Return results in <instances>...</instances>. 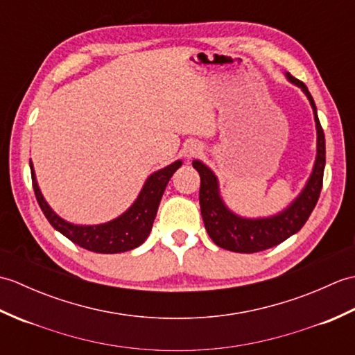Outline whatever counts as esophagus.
<instances>
[{"label": "esophagus", "mask_w": 355, "mask_h": 355, "mask_svg": "<svg viewBox=\"0 0 355 355\" xmlns=\"http://www.w3.org/2000/svg\"><path fill=\"white\" fill-rule=\"evenodd\" d=\"M200 153H201V146L198 145V143L191 141V143H187V145L184 146V157H187V158H192V157H195V155L200 154Z\"/></svg>", "instance_id": "1"}]
</instances>
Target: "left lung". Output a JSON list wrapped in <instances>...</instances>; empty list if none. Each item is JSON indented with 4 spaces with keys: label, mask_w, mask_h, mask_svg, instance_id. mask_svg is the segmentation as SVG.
Masks as SVG:
<instances>
[{
    "label": "left lung",
    "mask_w": 355,
    "mask_h": 355,
    "mask_svg": "<svg viewBox=\"0 0 355 355\" xmlns=\"http://www.w3.org/2000/svg\"><path fill=\"white\" fill-rule=\"evenodd\" d=\"M291 84L302 89L310 102L314 114L315 131H318V154L313 171L308 177L304 189L281 212L271 216L245 218L236 215L225 206L220 192V183L215 172L200 160H193L192 166L198 171L201 178L200 207L206 230L214 243L236 253H256L284 243L294 233L304 227L313 209L318 205L322 191L323 169H325V135L318 117V108L304 82L285 73Z\"/></svg>",
    "instance_id": "8db88e82"
}]
</instances>
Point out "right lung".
<instances>
[{"instance_id": "obj_1", "label": "right lung", "mask_w": 355, "mask_h": 355, "mask_svg": "<svg viewBox=\"0 0 355 355\" xmlns=\"http://www.w3.org/2000/svg\"><path fill=\"white\" fill-rule=\"evenodd\" d=\"M182 160H177L166 166V168L150 173L145 184H143L139 197L122 215H119L108 223L94 225L73 224L59 216L44 198L40 184H37L32 160H30V171H32L36 200L53 227L82 248H87V250L94 253L108 254L132 250V248L145 243L150 229H153L158 205H160L166 186H168L173 172L182 166Z\"/></svg>"}]
</instances>
